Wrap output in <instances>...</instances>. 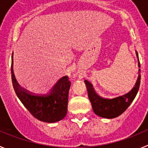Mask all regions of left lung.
Segmentation results:
<instances>
[{
	"instance_id": "left-lung-1",
	"label": "left lung",
	"mask_w": 148,
	"mask_h": 148,
	"mask_svg": "<svg viewBox=\"0 0 148 148\" xmlns=\"http://www.w3.org/2000/svg\"><path fill=\"white\" fill-rule=\"evenodd\" d=\"M138 56V53L136 52ZM138 66H140V63L138 61ZM141 73L140 69L138 70V73ZM141 82V75H138L135 87H133L130 92L119 97L113 99H104L95 93V90L92 88V84L85 80L86 87L88 92V97L90 99L94 113L103 118L112 119L120 116L123 112H125L127 108L130 106L133 99H135L138 90L139 89Z\"/></svg>"
}]
</instances>
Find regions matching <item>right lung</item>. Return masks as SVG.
<instances>
[{"label": "right lung", "mask_w": 148, "mask_h": 148, "mask_svg": "<svg viewBox=\"0 0 148 148\" xmlns=\"http://www.w3.org/2000/svg\"><path fill=\"white\" fill-rule=\"evenodd\" d=\"M12 82L18 99L32 116L40 121L53 123L64 118L67 112L68 94L71 82L64 76L57 82L49 94L38 95L22 88L15 78L11 65Z\"/></svg>", "instance_id": "add662e5"}]
</instances>
